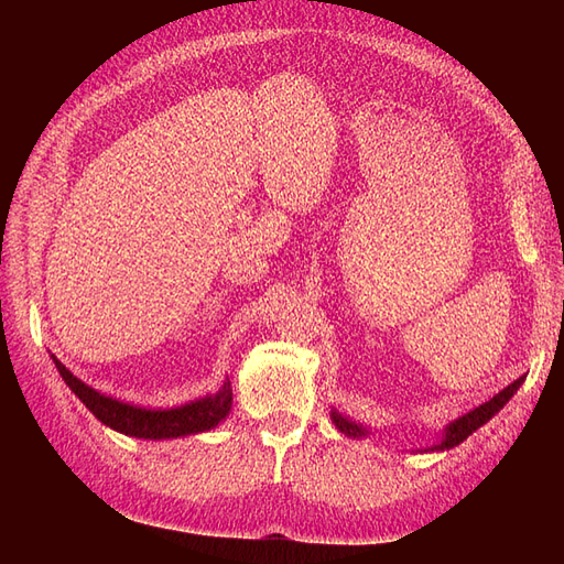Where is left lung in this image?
I'll list each match as a JSON object with an SVG mask.
<instances>
[{"label": "left lung", "mask_w": 564, "mask_h": 564, "mask_svg": "<svg viewBox=\"0 0 564 564\" xmlns=\"http://www.w3.org/2000/svg\"><path fill=\"white\" fill-rule=\"evenodd\" d=\"M524 379H527V377H520L518 381H513L510 386H506L501 392H497V395H494L491 400L482 402L480 406L470 409L468 414H464V416H458V419L449 421V423L445 425V431H442V435H440V440H437V442H433L431 447H421V449H414V452H419V454L447 452V449H452V447L460 445V442H464L468 435H473L477 429H480V425H485L491 416H497V414L501 412V409L506 406V402H508L510 398H513L516 392L520 390V386L524 383ZM332 421L336 423V429H338L340 433L348 435V437H352V440H362V437H367V435L371 433L365 423H357V421H352L350 416L340 414L338 409H332Z\"/></svg>", "instance_id": "8db88e82"}]
</instances>
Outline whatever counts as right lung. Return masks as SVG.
Instances as JSON below:
<instances>
[{
	"label": "right lung",
	"instance_id": "1",
	"mask_svg": "<svg viewBox=\"0 0 564 564\" xmlns=\"http://www.w3.org/2000/svg\"><path fill=\"white\" fill-rule=\"evenodd\" d=\"M51 360H54L67 388L75 392V395L82 400V404L87 406L100 423L129 437L174 440V437L207 433L216 429V425L224 421L232 409V388L228 379L216 392H209V395L204 398L191 400L178 406H169V409H152V406L117 400L112 395H104L100 390L77 379L56 355H51Z\"/></svg>",
	"mask_w": 564,
	"mask_h": 564
}]
</instances>
